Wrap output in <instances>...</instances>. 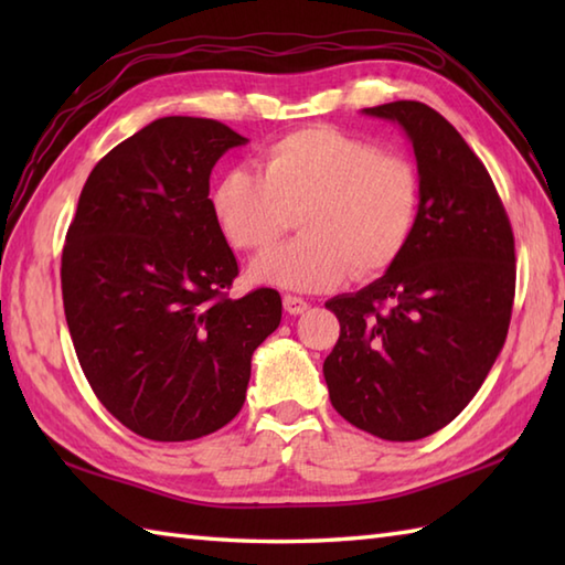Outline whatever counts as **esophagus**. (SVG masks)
Instances as JSON below:
<instances>
[{
	"label": "esophagus",
	"mask_w": 565,
	"mask_h": 565,
	"mask_svg": "<svg viewBox=\"0 0 565 565\" xmlns=\"http://www.w3.org/2000/svg\"><path fill=\"white\" fill-rule=\"evenodd\" d=\"M308 308H310V303L306 301V298H301V296H291V294H286V296H284V310H286V313H291V316H301V313H306Z\"/></svg>",
	"instance_id": "esophagus-1"
}]
</instances>
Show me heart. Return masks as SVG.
Here are the masks:
<instances>
[{"label": "heart", "mask_w": 565, "mask_h": 565, "mask_svg": "<svg viewBox=\"0 0 565 565\" xmlns=\"http://www.w3.org/2000/svg\"><path fill=\"white\" fill-rule=\"evenodd\" d=\"M262 174L233 170L211 189V213L225 243L267 252L298 215L303 235L252 264V279L294 291L338 286L352 269L386 271L411 243L423 206V179L403 154L330 126L274 140Z\"/></svg>", "instance_id": "b5f03b06"}]
</instances>
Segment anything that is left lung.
I'll use <instances>...</instances> for the list:
<instances>
[{
  "label": "left lung",
  "mask_w": 565,
  "mask_h": 565,
  "mask_svg": "<svg viewBox=\"0 0 565 565\" xmlns=\"http://www.w3.org/2000/svg\"><path fill=\"white\" fill-rule=\"evenodd\" d=\"M401 124L423 179L411 243L388 271L326 303L340 340L322 364L332 407L388 441L435 435L471 403L505 344L514 235L483 162L423 102L364 109Z\"/></svg>",
  "instance_id": "left-lung-1"
}]
</instances>
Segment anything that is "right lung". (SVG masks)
<instances>
[{"mask_svg": "<svg viewBox=\"0 0 565 565\" xmlns=\"http://www.w3.org/2000/svg\"><path fill=\"white\" fill-rule=\"evenodd\" d=\"M245 142L211 118H158L97 162L67 227L60 279L79 366L106 411L152 441L231 423L252 354L281 322L274 289L227 296L237 259L209 179Z\"/></svg>", "mask_w": 565, "mask_h": 565, "instance_id": "1", "label": "right lung"}]
</instances>
